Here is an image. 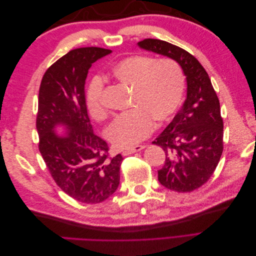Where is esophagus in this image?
<instances>
[{
  "label": "esophagus",
  "mask_w": 256,
  "mask_h": 256,
  "mask_svg": "<svg viewBox=\"0 0 256 256\" xmlns=\"http://www.w3.org/2000/svg\"><path fill=\"white\" fill-rule=\"evenodd\" d=\"M143 148H144L143 145H136V146H134V147H130V148H128V150H122V154H124V156H128V154L136 152H140Z\"/></svg>",
  "instance_id": "1"
}]
</instances>
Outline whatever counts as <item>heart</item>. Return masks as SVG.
<instances>
[{"label":"heart","instance_id":"obj_1","mask_svg":"<svg viewBox=\"0 0 256 256\" xmlns=\"http://www.w3.org/2000/svg\"><path fill=\"white\" fill-rule=\"evenodd\" d=\"M118 83L131 88L130 112L118 116L106 130V138L118 148L143 141L156 127L166 125L180 108L184 92V76L176 62L146 56H130L111 69ZM96 82L88 92L86 104L92 118L102 122L109 112L102 104V88Z\"/></svg>","mask_w":256,"mask_h":256}]
</instances>
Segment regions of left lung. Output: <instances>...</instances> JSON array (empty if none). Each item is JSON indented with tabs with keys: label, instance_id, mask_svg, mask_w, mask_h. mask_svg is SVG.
<instances>
[{
	"label": "left lung",
	"instance_id": "1",
	"mask_svg": "<svg viewBox=\"0 0 256 256\" xmlns=\"http://www.w3.org/2000/svg\"><path fill=\"white\" fill-rule=\"evenodd\" d=\"M138 46L175 60L187 78V99L152 144L166 154L158 171L160 184L176 192H191L208 182L223 152L219 98L205 68L188 51L152 38L138 42Z\"/></svg>",
	"mask_w": 256,
	"mask_h": 256
}]
</instances>
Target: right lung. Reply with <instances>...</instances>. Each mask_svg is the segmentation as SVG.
Masks as SVG:
<instances>
[{
    "label": "right lung",
    "mask_w": 256,
    "mask_h": 256,
    "mask_svg": "<svg viewBox=\"0 0 256 256\" xmlns=\"http://www.w3.org/2000/svg\"><path fill=\"white\" fill-rule=\"evenodd\" d=\"M110 53L97 47L69 51L46 70L38 95V150L58 187L85 204L104 202L120 184L122 157H112L92 131L84 92L92 64ZM58 123L70 128L66 137L54 132Z\"/></svg>",
    "instance_id": "obj_1"
}]
</instances>
